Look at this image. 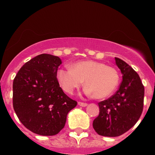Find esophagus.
<instances>
[{
  "mask_svg": "<svg viewBox=\"0 0 155 155\" xmlns=\"http://www.w3.org/2000/svg\"><path fill=\"white\" fill-rule=\"evenodd\" d=\"M78 105H80V106H82V107H85V106H87V103H84V102H78Z\"/></svg>",
  "mask_w": 155,
  "mask_h": 155,
  "instance_id": "34e87169",
  "label": "esophagus"
}]
</instances>
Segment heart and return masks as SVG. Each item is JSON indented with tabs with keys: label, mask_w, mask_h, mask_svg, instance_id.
I'll list each match as a JSON object with an SVG mask.
<instances>
[{
	"label": "heart",
	"mask_w": 155,
	"mask_h": 155,
	"mask_svg": "<svg viewBox=\"0 0 155 155\" xmlns=\"http://www.w3.org/2000/svg\"><path fill=\"white\" fill-rule=\"evenodd\" d=\"M57 78L66 92L72 94L84 80L85 91L93 94L96 98L109 96L116 89L120 75L115 68L103 63L82 61L70 66H64L57 71Z\"/></svg>",
	"instance_id": "heart-1"
}]
</instances>
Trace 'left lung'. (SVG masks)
<instances>
[{"label":"left lung","mask_w":155,"mask_h":155,"mask_svg":"<svg viewBox=\"0 0 155 155\" xmlns=\"http://www.w3.org/2000/svg\"><path fill=\"white\" fill-rule=\"evenodd\" d=\"M123 74L120 88L113 96L98 102L99 115L93 128L104 137H118L132 128L141 116L144 87L139 75L125 61L115 57Z\"/></svg>","instance_id":"obj_1"}]
</instances>
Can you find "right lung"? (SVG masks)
Segmentation results:
<instances>
[{"mask_svg":"<svg viewBox=\"0 0 155 155\" xmlns=\"http://www.w3.org/2000/svg\"><path fill=\"white\" fill-rule=\"evenodd\" d=\"M61 58L40 54L24 64L13 81V107L21 124L42 136H53L64 127L77 105L57 78Z\"/></svg>","mask_w":155,"mask_h":155,"instance_id":"add662e5","label":"right lung"}]
</instances>
